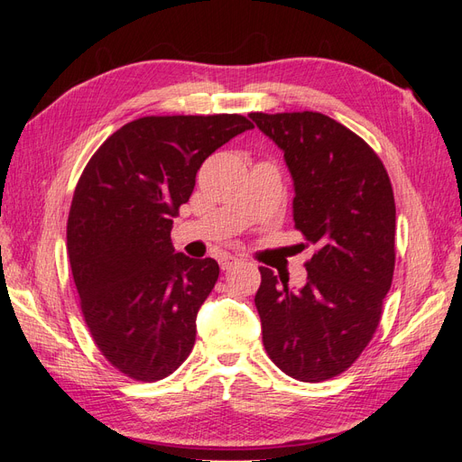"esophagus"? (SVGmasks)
<instances>
[{
  "label": "esophagus",
  "mask_w": 462,
  "mask_h": 462,
  "mask_svg": "<svg viewBox=\"0 0 462 462\" xmlns=\"http://www.w3.org/2000/svg\"><path fill=\"white\" fill-rule=\"evenodd\" d=\"M236 263H241V260L235 258V256H221L219 258V265H221L223 272H229L231 268H235Z\"/></svg>",
  "instance_id": "34e87169"
}]
</instances>
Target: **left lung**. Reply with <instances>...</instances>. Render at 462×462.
Returning <instances> with one entry per match:
<instances>
[{
	"label": "left lung",
	"mask_w": 462,
	"mask_h": 462,
	"mask_svg": "<svg viewBox=\"0 0 462 462\" xmlns=\"http://www.w3.org/2000/svg\"><path fill=\"white\" fill-rule=\"evenodd\" d=\"M285 153L295 180L292 219L318 250L309 282L260 268L254 304L273 365L299 382L343 374L372 341L395 270V199L380 156L318 111L250 114Z\"/></svg>",
	"instance_id": "1"
}]
</instances>
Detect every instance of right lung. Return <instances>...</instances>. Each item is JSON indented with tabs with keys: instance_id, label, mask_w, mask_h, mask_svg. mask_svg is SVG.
<instances>
[{
	"instance_id": "1",
	"label": "right lung",
	"mask_w": 462,
	"mask_h": 462,
	"mask_svg": "<svg viewBox=\"0 0 462 462\" xmlns=\"http://www.w3.org/2000/svg\"><path fill=\"white\" fill-rule=\"evenodd\" d=\"M254 125L236 114L148 116L123 125L82 171L67 250L92 339L136 382L173 374L197 339V314L219 265L171 245L204 160Z\"/></svg>"
}]
</instances>
